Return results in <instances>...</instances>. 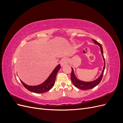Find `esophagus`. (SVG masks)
Wrapping results in <instances>:
<instances>
[{
  "label": "esophagus",
  "mask_w": 123,
  "mask_h": 123,
  "mask_svg": "<svg viewBox=\"0 0 123 123\" xmlns=\"http://www.w3.org/2000/svg\"><path fill=\"white\" fill-rule=\"evenodd\" d=\"M68 62H69V60L67 58H62L61 61V66L66 65L68 64Z\"/></svg>",
  "instance_id": "obj_1"
}]
</instances>
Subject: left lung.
Instances as JSON below:
<instances>
[{
  "instance_id": "8db88e82",
  "label": "left lung",
  "mask_w": 123,
  "mask_h": 123,
  "mask_svg": "<svg viewBox=\"0 0 123 123\" xmlns=\"http://www.w3.org/2000/svg\"><path fill=\"white\" fill-rule=\"evenodd\" d=\"M92 41H93L95 44H98V45L100 47V51H101V53L103 56V58L104 61V68L102 71V72L101 74H100V75L96 80L93 81H90V82H86V81H83L78 80L76 77L75 74L74 73L73 69L72 68L71 75V80L72 82L76 88L80 89H83V90H88V89H90L95 87L96 85H98L100 82V81H101L102 79L104 70H105V58H104V55H103V50L102 46L99 43H98L97 41L95 40L94 39H92Z\"/></svg>"
}]
</instances>
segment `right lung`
Returning a JSON list of instances; mask_svg holds the SVG:
<instances>
[{"label": "right lung", "instance_id": "add662e5", "mask_svg": "<svg viewBox=\"0 0 123 123\" xmlns=\"http://www.w3.org/2000/svg\"><path fill=\"white\" fill-rule=\"evenodd\" d=\"M61 68V65H58L53 71L51 73L50 76L48 77V79L44 81L43 83L40 85L37 86H29L27 84H25L23 81L20 80L21 83L29 91L36 93H42L47 92L53 87V85L55 83V81L56 79L57 73H58L59 70Z\"/></svg>", "mask_w": 123, "mask_h": 123}]
</instances>
